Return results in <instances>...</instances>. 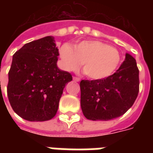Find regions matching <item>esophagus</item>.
I'll return each instance as SVG.
<instances>
[{"mask_svg":"<svg viewBox=\"0 0 153 153\" xmlns=\"http://www.w3.org/2000/svg\"><path fill=\"white\" fill-rule=\"evenodd\" d=\"M73 80H74V82H79L80 81V79L77 78V77H73Z\"/></svg>","mask_w":153,"mask_h":153,"instance_id":"34e87169","label":"esophagus"}]
</instances>
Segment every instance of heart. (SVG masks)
<instances>
[{"instance_id": "b5f03b06", "label": "heart", "mask_w": 153, "mask_h": 153, "mask_svg": "<svg viewBox=\"0 0 153 153\" xmlns=\"http://www.w3.org/2000/svg\"><path fill=\"white\" fill-rule=\"evenodd\" d=\"M59 57L63 69L74 71L82 63L86 76L94 80L111 75L121 61L117 49L98 40H84L74 47L63 44L59 48Z\"/></svg>"}]
</instances>
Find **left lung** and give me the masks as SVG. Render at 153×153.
Segmentation results:
<instances>
[{"label": "left lung", "instance_id": "obj_1", "mask_svg": "<svg viewBox=\"0 0 153 153\" xmlns=\"http://www.w3.org/2000/svg\"><path fill=\"white\" fill-rule=\"evenodd\" d=\"M81 108L91 121H109L123 115L139 92V71L128 53L114 74L99 80H82Z\"/></svg>", "mask_w": 153, "mask_h": 153}]
</instances>
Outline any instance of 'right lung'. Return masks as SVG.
I'll return each instance as SVG.
<instances>
[{"instance_id":"obj_1","label":"right lung","mask_w":153,"mask_h":153,"mask_svg":"<svg viewBox=\"0 0 153 153\" xmlns=\"http://www.w3.org/2000/svg\"><path fill=\"white\" fill-rule=\"evenodd\" d=\"M59 49L55 38L46 36L25 44L13 55L8 72V100L20 117L45 121L55 116L69 72L57 66Z\"/></svg>"}]
</instances>
